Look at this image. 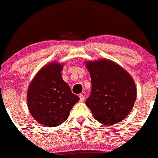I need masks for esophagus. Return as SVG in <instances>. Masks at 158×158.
Listing matches in <instances>:
<instances>
[{
	"instance_id": "esophagus-1",
	"label": "esophagus",
	"mask_w": 158,
	"mask_h": 158,
	"mask_svg": "<svg viewBox=\"0 0 158 158\" xmlns=\"http://www.w3.org/2000/svg\"><path fill=\"white\" fill-rule=\"evenodd\" d=\"M79 97H80V100H81V102L84 101V99H85V97H84V96L83 95V94H80V95H79Z\"/></svg>"
}]
</instances>
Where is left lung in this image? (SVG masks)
Returning a JSON list of instances; mask_svg holds the SVG:
<instances>
[{"label": "left lung", "mask_w": 158, "mask_h": 158, "mask_svg": "<svg viewBox=\"0 0 158 158\" xmlns=\"http://www.w3.org/2000/svg\"><path fill=\"white\" fill-rule=\"evenodd\" d=\"M85 64L92 84L86 105L100 123L111 126L121 122L129 114L136 100L132 77L111 60L86 61Z\"/></svg>", "instance_id": "8db88e82"}]
</instances>
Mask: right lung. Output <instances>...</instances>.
Returning a JSON list of instances; mask_svg holds the SVG:
<instances>
[{
	"mask_svg": "<svg viewBox=\"0 0 158 158\" xmlns=\"http://www.w3.org/2000/svg\"><path fill=\"white\" fill-rule=\"evenodd\" d=\"M63 65L49 63L38 71L27 90V104L32 116L40 124L55 127L68 118L80 98L61 77Z\"/></svg>",
	"mask_w": 158,
	"mask_h": 158,
	"instance_id": "add662e5",
	"label": "right lung"
}]
</instances>
